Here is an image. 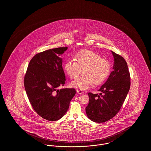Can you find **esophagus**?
Listing matches in <instances>:
<instances>
[{"label": "esophagus", "instance_id": "1", "mask_svg": "<svg viewBox=\"0 0 151 151\" xmlns=\"http://www.w3.org/2000/svg\"><path fill=\"white\" fill-rule=\"evenodd\" d=\"M76 91H77L78 93L80 94H81L84 93V92L82 90H81V89H77Z\"/></svg>", "mask_w": 151, "mask_h": 151}]
</instances>
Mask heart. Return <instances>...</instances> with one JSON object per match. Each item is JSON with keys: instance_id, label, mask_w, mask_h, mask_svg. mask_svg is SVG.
I'll list each match as a JSON object with an SVG mask.
<instances>
[{"instance_id": "b5f03b06", "label": "heart", "mask_w": 151, "mask_h": 151, "mask_svg": "<svg viewBox=\"0 0 151 151\" xmlns=\"http://www.w3.org/2000/svg\"><path fill=\"white\" fill-rule=\"evenodd\" d=\"M75 60H67L64 65L65 72L72 79H76L83 70L84 75L72 82L73 87L84 90L93 84L99 86L106 80L110 74L111 65L109 61L101 58L93 51H80L75 54Z\"/></svg>"}]
</instances>
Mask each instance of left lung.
<instances>
[{"mask_svg": "<svg viewBox=\"0 0 151 151\" xmlns=\"http://www.w3.org/2000/svg\"><path fill=\"white\" fill-rule=\"evenodd\" d=\"M114 59L113 71L98 91L89 92L86 115L92 121L102 123L113 118L120 110L130 88V74L125 59L111 51Z\"/></svg>", "mask_w": 151, "mask_h": 151, "instance_id": "8db88e82", "label": "left lung"}]
</instances>
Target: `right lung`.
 Listing matches in <instances>:
<instances>
[{
    "instance_id": "1",
    "label": "right lung",
    "mask_w": 151,
    "mask_h": 151,
    "mask_svg": "<svg viewBox=\"0 0 151 151\" xmlns=\"http://www.w3.org/2000/svg\"><path fill=\"white\" fill-rule=\"evenodd\" d=\"M67 47L38 53L32 58L24 84L29 102L36 113L49 121L60 119L68 110L76 93L74 88H61L65 82L60 57Z\"/></svg>"
}]
</instances>
